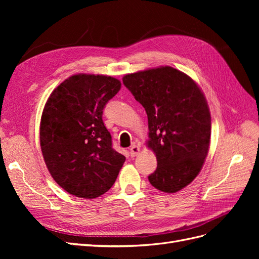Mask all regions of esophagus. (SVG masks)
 I'll return each instance as SVG.
<instances>
[{
	"instance_id": "1",
	"label": "esophagus",
	"mask_w": 259,
	"mask_h": 259,
	"mask_svg": "<svg viewBox=\"0 0 259 259\" xmlns=\"http://www.w3.org/2000/svg\"><path fill=\"white\" fill-rule=\"evenodd\" d=\"M139 151H140V148L137 145L134 144L130 149V154H131L132 158H134V156H136L139 153Z\"/></svg>"
}]
</instances>
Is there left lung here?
Returning <instances> with one entry per match:
<instances>
[{
	"instance_id": "8db88e82",
	"label": "left lung",
	"mask_w": 259,
	"mask_h": 259,
	"mask_svg": "<svg viewBox=\"0 0 259 259\" xmlns=\"http://www.w3.org/2000/svg\"><path fill=\"white\" fill-rule=\"evenodd\" d=\"M123 84L147 112L150 147L158 167L148 176L156 189L174 193L198 176L207 155L210 114L190 76L171 67L126 74Z\"/></svg>"
}]
</instances>
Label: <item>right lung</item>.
Listing matches in <instances>:
<instances>
[{"label": "right lung", "mask_w": 259, "mask_h": 259, "mask_svg": "<svg viewBox=\"0 0 259 259\" xmlns=\"http://www.w3.org/2000/svg\"><path fill=\"white\" fill-rule=\"evenodd\" d=\"M121 89L112 76L75 74L51 94L41 117L40 143L52 177L62 189L84 199L107 192L125 156L112 148L103 121L107 103Z\"/></svg>", "instance_id": "add662e5"}]
</instances>
